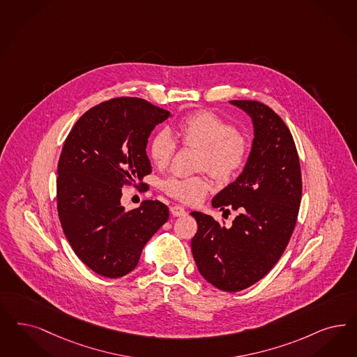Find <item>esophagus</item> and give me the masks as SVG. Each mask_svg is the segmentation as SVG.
<instances>
[{"mask_svg": "<svg viewBox=\"0 0 357 357\" xmlns=\"http://www.w3.org/2000/svg\"><path fill=\"white\" fill-rule=\"evenodd\" d=\"M170 212H172V216H175V218L185 216V209L182 206H172V207H170Z\"/></svg>", "mask_w": 357, "mask_h": 357, "instance_id": "esophagus-1", "label": "esophagus"}]
</instances>
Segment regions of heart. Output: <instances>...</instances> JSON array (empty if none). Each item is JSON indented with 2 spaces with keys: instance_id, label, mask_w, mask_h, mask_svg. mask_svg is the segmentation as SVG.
Here are the masks:
<instances>
[{
  "instance_id": "1",
  "label": "heart",
  "mask_w": 357,
  "mask_h": 357,
  "mask_svg": "<svg viewBox=\"0 0 357 357\" xmlns=\"http://www.w3.org/2000/svg\"><path fill=\"white\" fill-rule=\"evenodd\" d=\"M175 135L185 148L199 150L197 170H208L216 179L228 182L245 166L250 144L245 135L234 130L232 123L211 111H197L185 116L175 126ZM150 158L165 169L176 151V142L167 130H160L150 142ZM211 188L207 174L191 176L174 175L162 183L166 195L185 204L200 202Z\"/></svg>"
}]
</instances>
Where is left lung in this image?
I'll list each match as a JSON object with an SVG mask.
<instances>
[{
  "label": "left lung",
  "instance_id": "left-lung-1",
  "mask_svg": "<svg viewBox=\"0 0 357 357\" xmlns=\"http://www.w3.org/2000/svg\"><path fill=\"white\" fill-rule=\"evenodd\" d=\"M253 120L255 138L244 172L212 199L215 208L238 211L231 227L191 212V240L200 274L222 291L259 282L290 241L302 197V175L293 135L282 119L256 100H232ZM229 211V209H227Z\"/></svg>",
  "mask_w": 357,
  "mask_h": 357
}]
</instances>
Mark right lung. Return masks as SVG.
<instances>
[{
    "mask_svg": "<svg viewBox=\"0 0 357 357\" xmlns=\"http://www.w3.org/2000/svg\"><path fill=\"white\" fill-rule=\"evenodd\" d=\"M170 112L139 98H114L86 111L67 135L58 162V215L75 255L91 271L119 278L138 264L145 244L169 219L158 200L121 206V187L151 172V130Z\"/></svg>",
    "mask_w": 357,
    "mask_h": 357,
    "instance_id": "obj_1",
    "label": "right lung"
}]
</instances>
